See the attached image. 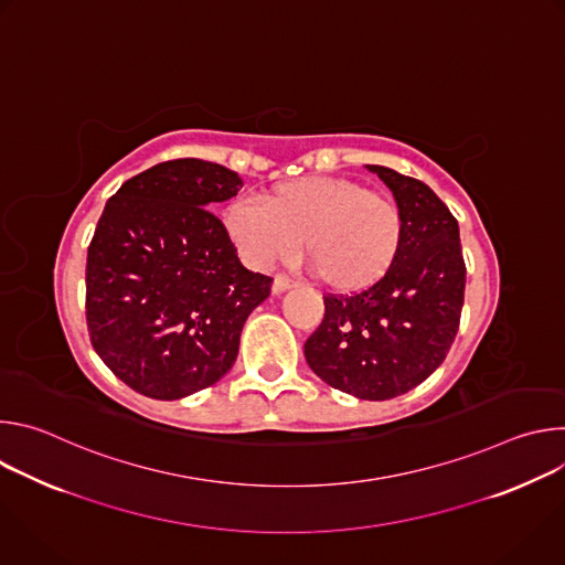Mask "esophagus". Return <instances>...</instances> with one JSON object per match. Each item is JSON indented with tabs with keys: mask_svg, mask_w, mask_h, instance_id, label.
Instances as JSON below:
<instances>
[{
	"mask_svg": "<svg viewBox=\"0 0 565 565\" xmlns=\"http://www.w3.org/2000/svg\"><path fill=\"white\" fill-rule=\"evenodd\" d=\"M292 286H297L295 279H288V277H284V275H277L275 281H273V292L279 295V292H284V290H288V288H292Z\"/></svg>",
	"mask_w": 565,
	"mask_h": 565,
	"instance_id": "obj_1",
	"label": "esophagus"
}]
</instances>
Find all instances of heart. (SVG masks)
<instances>
[{"label":"heart","instance_id":"heart-1","mask_svg":"<svg viewBox=\"0 0 565 565\" xmlns=\"http://www.w3.org/2000/svg\"><path fill=\"white\" fill-rule=\"evenodd\" d=\"M262 201L238 199L223 212L227 238L255 270L295 259L303 238L321 284L353 295L382 281L399 255L397 203L360 181L301 177L273 185Z\"/></svg>","mask_w":565,"mask_h":565}]
</instances>
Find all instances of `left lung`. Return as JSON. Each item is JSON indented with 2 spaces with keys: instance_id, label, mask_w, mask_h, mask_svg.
Segmentation results:
<instances>
[{
  "instance_id": "left-lung-1",
  "label": "left lung",
  "mask_w": 565,
  "mask_h": 565,
  "mask_svg": "<svg viewBox=\"0 0 565 565\" xmlns=\"http://www.w3.org/2000/svg\"><path fill=\"white\" fill-rule=\"evenodd\" d=\"M402 212V248L382 281L327 295L324 319L306 340L308 366L344 393L391 399L425 382L447 358L465 299L458 221L418 179L366 166Z\"/></svg>"
}]
</instances>
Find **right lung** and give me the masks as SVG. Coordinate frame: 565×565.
I'll return each instance as SVG.
<instances>
[{
  "mask_svg": "<svg viewBox=\"0 0 565 565\" xmlns=\"http://www.w3.org/2000/svg\"><path fill=\"white\" fill-rule=\"evenodd\" d=\"M236 172L199 158L158 163L107 201L87 253V327L100 360L134 391L179 399L234 364L248 315L273 279L236 257L214 203Z\"/></svg>",
  "mask_w": 565,
  "mask_h": 565,
  "instance_id": "add662e5",
  "label": "right lung"
}]
</instances>
